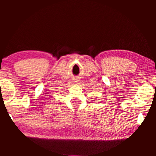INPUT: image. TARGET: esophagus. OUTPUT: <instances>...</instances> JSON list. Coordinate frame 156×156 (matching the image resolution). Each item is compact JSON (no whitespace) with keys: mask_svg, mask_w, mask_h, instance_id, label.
I'll list each match as a JSON object with an SVG mask.
<instances>
[{"mask_svg":"<svg viewBox=\"0 0 156 156\" xmlns=\"http://www.w3.org/2000/svg\"><path fill=\"white\" fill-rule=\"evenodd\" d=\"M73 82H74V83H75V84H78L79 80H74L73 81Z\"/></svg>","mask_w":156,"mask_h":156,"instance_id":"obj_1","label":"esophagus"}]
</instances>
